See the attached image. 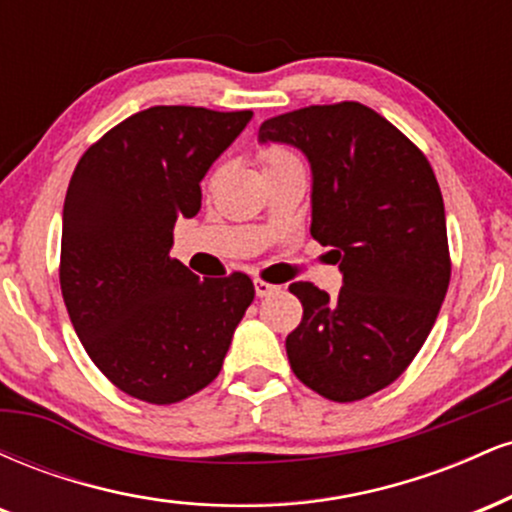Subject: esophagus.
<instances>
[{"label": "esophagus", "instance_id": "obj_1", "mask_svg": "<svg viewBox=\"0 0 512 512\" xmlns=\"http://www.w3.org/2000/svg\"><path fill=\"white\" fill-rule=\"evenodd\" d=\"M276 289H279V286L269 284V281L255 279V293H257V296H260V298H264V296H269V293H274Z\"/></svg>", "mask_w": 512, "mask_h": 512}]
</instances>
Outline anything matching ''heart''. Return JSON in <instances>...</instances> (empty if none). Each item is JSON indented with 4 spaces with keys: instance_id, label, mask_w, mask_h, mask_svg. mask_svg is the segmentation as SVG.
<instances>
[{
    "instance_id": "b5f03b06",
    "label": "heart",
    "mask_w": 512,
    "mask_h": 512,
    "mask_svg": "<svg viewBox=\"0 0 512 512\" xmlns=\"http://www.w3.org/2000/svg\"><path fill=\"white\" fill-rule=\"evenodd\" d=\"M260 158H262V163H264V170L279 168V166H286V163H291V161H298L296 154H293L289 146L274 144V142L260 146ZM214 178H216V170L209 175V182L214 180Z\"/></svg>"
}]
</instances>
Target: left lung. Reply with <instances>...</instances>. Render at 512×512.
<instances>
[{
  "mask_svg": "<svg viewBox=\"0 0 512 512\" xmlns=\"http://www.w3.org/2000/svg\"><path fill=\"white\" fill-rule=\"evenodd\" d=\"M260 142L301 149L313 168L310 236L332 248L337 298L310 281L286 337L291 370L332 402H356L395 383L424 346L450 284L443 195L411 139L368 105H308L269 117Z\"/></svg>",
  "mask_w": 512,
  "mask_h": 512,
  "instance_id": "left-lung-1",
  "label": "left lung"
}]
</instances>
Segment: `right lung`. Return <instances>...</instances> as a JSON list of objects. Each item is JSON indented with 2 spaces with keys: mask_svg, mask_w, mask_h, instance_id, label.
<instances>
[{
  "mask_svg": "<svg viewBox=\"0 0 512 512\" xmlns=\"http://www.w3.org/2000/svg\"><path fill=\"white\" fill-rule=\"evenodd\" d=\"M250 117L154 105L76 163L62 214V298L86 354L129 397L175 404L204 390L255 298L248 274L202 281L170 257L175 221L197 214L199 182Z\"/></svg>",
  "mask_w": 512,
  "mask_h": 512,
  "instance_id": "add662e5",
  "label": "right lung"
}]
</instances>
